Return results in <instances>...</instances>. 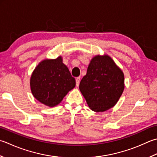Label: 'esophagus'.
Here are the masks:
<instances>
[{"mask_svg":"<svg viewBox=\"0 0 157 157\" xmlns=\"http://www.w3.org/2000/svg\"><path fill=\"white\" fill-rule=\"evenodd\" d=\"M80 77H78L75 79V81H76V86H78L79 84V82H80Z\"/></svg>","mask_w":157,"mask_h":157,"instance_id":"obj_1","label":"esophagus"}]
</instances>
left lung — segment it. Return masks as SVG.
Returning <instances> with one entry per match:
<instances>
[{
    "label": "left lung",
    "mask_w": 157,
    "mask_h": 157,
    "mask_svg": "<svg viewBox=\"0 0 157 157\" xmlns=\"http://www.w3.org/2000/svg\"><path fill=\"white\" fill-rule=\"evenodd\" d=\"M79 88L89 108L105 112L115 106L123 93L124 73L108 55H97L91 59Z\"/></svg>",
    "instance_id": "1"
}]
</instances>
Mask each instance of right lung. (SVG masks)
Wrapping results in <instances>:
<instances>
[{"mask_svg":"<svg viewBox=\"0 0 157 157\" xmlns=\"http://www.w3.org/2000/svg\"><path fill=\"white\" fill-rule=\"evenodd\" d=\"M30 90L35 99L50 107L58 105L75 86V79L63 58L45 59L35 67L30 79Z\"/></svg>","mask_w":157,"mask_h":157,"instance_id":"1","label":"right lung"}]
</instances>
